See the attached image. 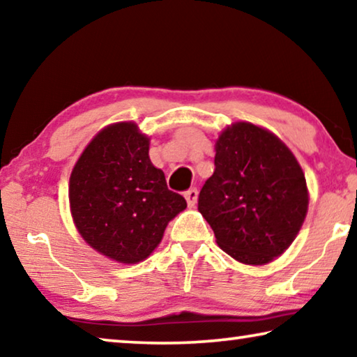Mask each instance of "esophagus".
Segmentation results:
<instances>
[{"instance_id":"obj_1","label":"esophagus","mask_w":357,"mask_h":357,"mask_svg":"<svg viewBox=\"0 0 357 357\" xmlns=\"http://www.w3.org/2000/svg\"><path fill=\"white\" fill-rule=\"evenodd\" d=\"M184 197H185V200H187V204H189L190 208H195L197 200H198V190L195 189V187H192V189L187 190L184 193Z\"/></svg>"}]
</instances>
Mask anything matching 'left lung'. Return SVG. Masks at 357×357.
<instances>
[{
    "instance_id": "8db88e82",
    "label": "left lung",
    "mask_w": 357,
    "mask_h": 357,
    "mask_svg": "<svg viewBox=\"0 0 357 357\" xmlns=\"http://www.w3.org/2000/svg\"><path fill=\"white\" fill-rule=\"evenodd\" d=\"M214 165L198 211L220 249L244 264L280 257L309 208L304 172L291 151L273 132L234 123L215 143Z\"/></svg>"
}]
</instances>
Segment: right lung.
<instances>
[{"label":"right lung","mask_w":357,"mask_h":357,"mask_svg":"<svg viewBox=\"0 0 357 357\" xmlns=\"http://www.w3.org/2000/svg\"><path fill=\"white\" fill-rule=\"evenodd\" d=\"M149 138L135 123L107 126L77 160L69 203L82 238L107 258L134 264L155 249L184 197L168 190L149 159Z\"/></svg>","instance_id":"obj_1"}]
</instances>
